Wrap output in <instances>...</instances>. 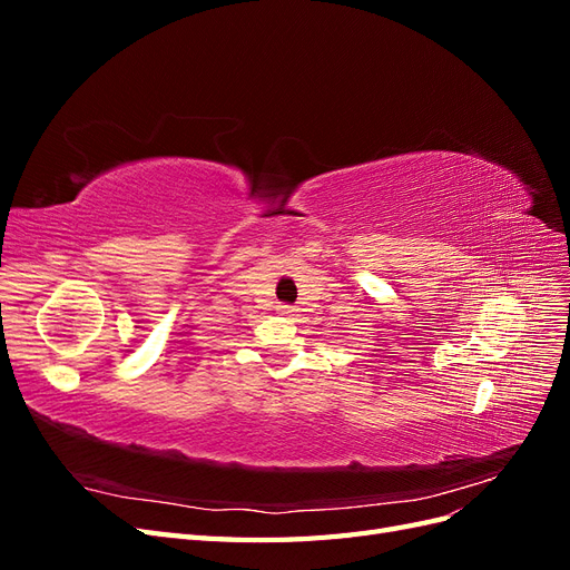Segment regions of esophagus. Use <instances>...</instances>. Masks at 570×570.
Returning <instances> with one entry per match:
<instances>
[{
    "label": "esophagus",
    "instance_id": "esophagus-1",
    "mask_svg": "<svg viewBox=\"0 0 570 570\" xmlns=\"http://www.w3.org/2000/svg\"><path fill=\"white\" fill-rule=\"evenodd\" d=\"M278 314H281V316H292V314H295V306L281 304V306H278Z\"/></svg>",
    "mask_w": 570,
    "mask_h": 570
}]
</instances>
